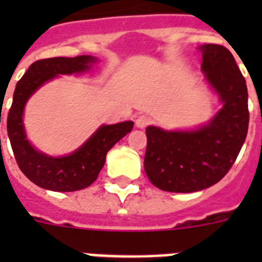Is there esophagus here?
<instances>
[{
	"mask_svg": "<svg viewBox=\"0 0 262 262\" xmlns=\"http://www.w3.org/2000/svg\"><path fill=\"white\" fill-rule=\"evenodd\" d=\"M149 118H148L147 115H139L137 118H136V126L139 127V129H144V127H147L149 125Z\"/></svg>",
	"mask_w": 262,
	"mask_h": 262,
	"instance_id": "esophagus-1",
	"label": "esophagus"
}]
</instances>
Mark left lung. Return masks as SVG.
<instances>
[{
    "label": "left lung",
    "instance_id": "1",
    "mask_svg": "<svg viewBox=\"0 0 262 262\" xmlns=\"http://www.w3.org/2000/svg\"><path fill=\"white\" fill-rule=\"evenodd\" d=\"M200 49L204 73L224 106L199 130L147 127L144 168L162 190L190 193L217 183L230 171L248 135V87L235 59L220 45Z\"/></svg>",
    "mask_w": 262,
    "mask_h": 262
}]
</instances>
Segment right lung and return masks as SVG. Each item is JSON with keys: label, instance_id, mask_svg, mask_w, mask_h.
Returning <instances> with one entry per match:
<instances>
[{"label": "right lung", "instance_id": "1", "mask_svg": "<svg viewBox=\"0 0 262 262\" xmlns=\"http://www.w3.org/2000/svg\"><path fill=\"white\" fill-rule=\"evenodd\" d=\"M94 57L79 55L75 58L54 57L35 61L18 80L13 102L8 113L6 129L14 159L18 167L35 185L54 191H76L85 189L98 178L106 162L107 152L117 141L133 129V122L104 125L83 147L63 158H50L35 151L27 141L23 127V108L27 99L43 83L57 75H72L87 71Z\"/></svg>", "mask_w": 262, "mask_h": 262}]
</instances>
